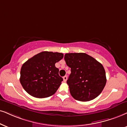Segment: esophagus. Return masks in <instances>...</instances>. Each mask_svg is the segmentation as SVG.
Listing matches in <instances>:
<instances>
[{
	"label": "esophagus",
	"instance_id": "obj_1",
	"mask_svg": "<svg viewBox=\"0 0 127 127\" xmlns=\"http://www.w3.org/2000/svg\"><path fill=\"white\" fill-rule=\"evenodd\" d=\"M67 80V75H65V76H64V77H63V80H64V81H66Z\"/></svg>",
	"mask_w": 127,
	"mask_h": 127
}]
</instances>
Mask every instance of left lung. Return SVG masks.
I'll use <instances>...</instances> for the list:
<instances>
[{
	"label": "left lung",
	"instance_id": "8db88e82",
	"mask_svg": "<svg viewBox=\"0 0 127 127\" xmlns=\"http://www.w3.org/2000/svg\"><path fill=\"white\" fill-rule=\"evenodd\" d=\"M64 60L71 68L67 83L72 97L80 101H89L98 97L107 81L101 64L83 53H67Z\"/></svg>",
	"mask_w": 127,
	"mask_h": 127
}]
</instances>
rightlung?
Instances as JSON below:
<instances>
[{
    "mask_svg": "<svg viewBox=\"0 0 127 127\" xmlns=\"http://www.w3.org/2000/svg\"><path fill=\"white\" fill-rule=\"evenodd\" d=\"M63 56L61 53L42 52L26 62L21 68L20 78L25 90L39 98L53 95L63 80L55 64Z\"/></svg>",
    "mask_w": 127,
    "mask_h": 127,
    "instance_id": "add662e5",
    "label": "right lung"
}]
</instances>
